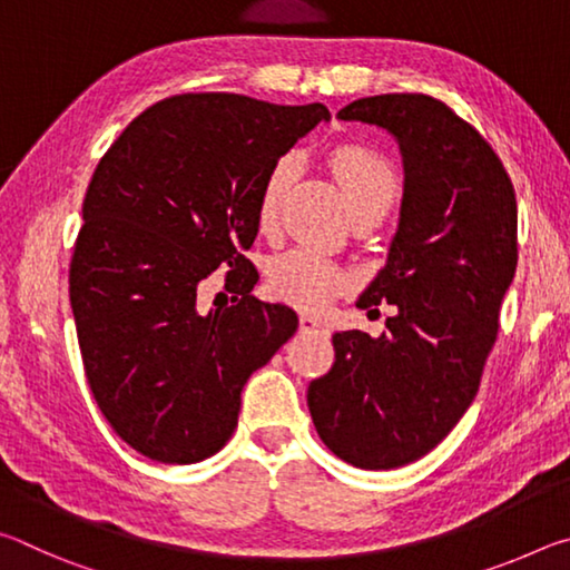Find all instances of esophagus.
<instances>
[{"label":"esophagus","mask_w":570,"mask_h":570,"mask_svg":"<svg viewBox=\"0 0 570 570\" xmlns=\"http://www.w3.org/2000/svg\"><path fill=\"white\" fill-rule=\"evenodd\" d=\"M298 330H302V332H316V330H324V326H322L320 320H316V316L302 314V316H298Z\"/></svg>","instance_id":"1"}]
</instances>
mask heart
Segmentation results:
<instances>
[{
    "label": "heart",
    "instance_id": "1",
    "mask_svg": "<svg viewBox=\"0 0 570 570\" xmlns=\"http://www.w3.org/2000/svg\"><path fill=\"white\" fill-rule=\"evenodd\" d=\"M330 163L334 176L340 178L350 214L362 208L392 206L394 196H397V176L377 153L360 146H342L332 153ZM292 170V158H278L274 168L268 170L262 196H258V224L262 228L274 226ZM266 274L272 294L298 308H322L350 284V276L340 264L308 248H292L276 254L268 262Z\"/></svg>",
    "mask_w": 570,
    "mask_h": 570
}]
</instances>
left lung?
Here are the masks:
<instances>
[{
    "mask_svg": "<svg viewBox=\"0 0 570 570\" xmlns=\"http://www.w3.org/2000/svg\"><path fill=\"white\" fill-rule=\"evenodd\" d=\"M336 118L377 125L400 146L397 230L356 298L394 304V316L380 336L336 332V360L306 402L336 458L392 470L440 445L475 400L515 276V190L485 138L428 95H374Z\"/></svg>",
    "mask_w": 570,
    "mask_h": 570,
    "instance_id": "obj_1",
    "label": "left lung"
}]
</instances>
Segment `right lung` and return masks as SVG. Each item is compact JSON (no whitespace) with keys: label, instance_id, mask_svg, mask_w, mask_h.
<instances>
[{"label":"right lung","instance_id":"obj_1","mask_svg":"<svg viewBox=\"0 0 570 570\" xmlns=\"http://www.w3.org/2000/svg\"><path fill=\"white\" fill-rule=\"evenodd\" d=\"M330 118L322 102L178 95L140 112L95 168L70 304L95 402L140 455H216L246 380L296 332L294 308L250 294L258 274L238 248L258 234L268 170ZM220 263L239 268L237 296L200 315L197 284Z\"/></svg>","mask_w":570,"mask_h":570}]
</instances>
